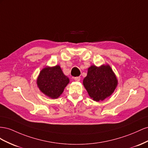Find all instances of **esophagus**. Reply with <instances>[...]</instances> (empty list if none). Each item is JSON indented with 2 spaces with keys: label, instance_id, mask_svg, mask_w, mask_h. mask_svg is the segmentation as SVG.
I'll return each instance as SVG.
<instances>
[{
  "label": "esophagus",
  "instance_id": "esophagus-1",
  "mask_svg": "<svg viewBox=\"0 0 148 148\" xmlns=\"http://www.w3.org/2000/svg\"><path fill=\"white\" fill-rule=\"evenodd\" d=\"M74 79L75 80V81L79 82V81H80V80H81V77H75L74 78Z\"/></svg>",
  "mask_w": 148,
  "mask_h": 148
}]
</instances>
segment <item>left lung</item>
Masks as SVG:
<instances>
[{
	"label": "left lung",
	"mask_w": 148,
	"mask_h": 148,
	"mask_svg": "<svg viewBox=\"0 0 148 148\" xmlns=\"http://www.w3.org/2000/svg\"><path fill=\"white\" fill-rule=\"evenodd\" d=\"M118 84V80L108 64L97 67L92 65L88 68L83 85L88 95L96 102L102 101L110 96Z\"/></svg>",
	"instance_id": "left-lung-1"
}]
</instances>
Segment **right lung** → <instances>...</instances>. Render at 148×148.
Returning a JSON list of instances; mask_svg holds the SVG:
<instances>
[{"label": "right lung", "mask_w": 148, "mask_h": 148, "mask_svg": "<svg viewBox=\"0 0 148 148\" xmlns=\"http://www.w3.org/2000/svg\"><path fill=\"white\" fill-rule=\"evenodd\" d=\"M37 86L41 92L51 99H57L69 83V79L64 74L59 65L46 66L41 71L37 78Z\"/></svg>", "instance_id": "1"}]
</instances>
